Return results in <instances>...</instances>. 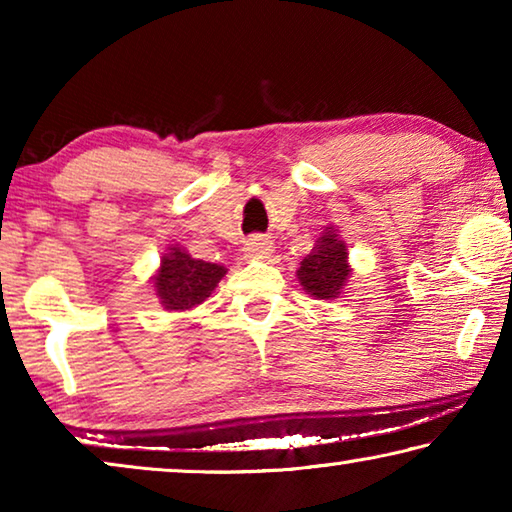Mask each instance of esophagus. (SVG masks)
<instances>
[{"mask_svg": "<svg viewBox=\"0 0 512 512\" xmlns=\"http://www.w3.org/2000/svg\"><path fill=\"white\" fill-rule=\"evenodd\" d=\"M273 253V244L264 237H250L244 244V255L250 259H266Z\"/></svg>", "mask_w": 512, "mask_h": 512, "instance_id": "1", "label": "esophagus"}]
</instances>
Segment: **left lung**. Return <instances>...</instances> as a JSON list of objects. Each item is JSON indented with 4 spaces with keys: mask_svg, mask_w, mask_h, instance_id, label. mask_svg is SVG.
<instances>
[{
    "mask_svg": "<svg viewBox=\"0 0 512 512\" xmlns=\"http://www.w3.org/2000/svg\"><path fill=\"white\" fill-rule=\"evenodd\" d=\"M348 255V244L339 228L329 223L318 235L311 253L302 257L296 271L300 287L316 300H336L352 277Z\"/></svg>",
    "mask_w": 512,
    "mask_h": 512,
    "instance_id": "8db88e82",
    "label": "left lung"
}]
</instances>
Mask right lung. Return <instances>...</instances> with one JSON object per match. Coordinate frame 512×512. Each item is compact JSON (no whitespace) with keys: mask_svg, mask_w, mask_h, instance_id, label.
I'll return each mask as SVG.
<instances>
[{"mask_svg":"<svg viewBox=\"0 0 512 512\" xmlns=\"http://www.w3.org/2000/svg\"><path fill=\"white\" fill-rule=\"evenodd\" d=\"M225 273H228L225 266L194 259L185 248L169 244L151 282L160 307L173 311V314H183V311L203 305L219 287Z\"/></svg>","mask_w":512,"mask_h":512,"instance_id":"1","label":"right lung"}]
</instances>
